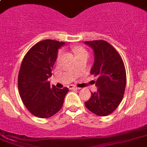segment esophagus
<instances>
[{
	"label": "esophagus",
	"mask_w": 147,
	"mask_h": 147,
	"mask_svg": "<svg viewBox=\"0 0 147 147\" xmlns=\"http://www.w3.org/2000/svg\"><path fill=\"white\" fill-rule=\"evenodd\" d=\"M69 88L70 90H73V89H77V90H79L80 89V88H78V87H76L75 86H73V85H69Z\"/></svg>",
	"instance_id": "34e87169"
}]
</instances>
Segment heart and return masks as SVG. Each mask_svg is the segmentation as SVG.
Here are the masks:
<instances>
[{
	"label": "heart",
	"instance_id": "heart-1",
	"mask_svg": "<svg viewBox=\"0 0 147 147\" xmlns=\"http://www.w3.org/2000/svg\"><path fill=\"white\" fill-rule=\"evenodd\" d=\"M72 51H73L74 53L76 55V56L78 58L82 57V56H88V52H87L86 50L84 47H80V46L74 47L72 48ZM62 53H63V51H61L59 53V58L62 55Z\"/></svg>",
	"mask_w": 147,
	"mask_h": 147
}]
</instances>
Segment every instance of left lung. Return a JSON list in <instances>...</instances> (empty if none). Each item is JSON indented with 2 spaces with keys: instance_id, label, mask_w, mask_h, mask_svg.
Returning a JSON list of instances; mask_svg holds the SVG:
<instances>
[{
  "instance_id": "left-lung-1",
  "label": "left lung",
  "mask_w": 147,
  "mask_h": 147,
  "mask_svg": "<svg viewBox=\"0 0 147 147\" xmlns=\"http://www.w3.org/2000/svg\"><path fill=\"white\" fill-rule=\"evenodd\" d=\"M92 48L94 61L91 74L97 76V91L92 93L85 105L97 116L113 113L121 102L126 86V71L124 62L116 49L104 40L84 42Z\"/></svg>"
}]
</instances>
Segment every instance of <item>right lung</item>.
<instances>
[{
    "mask_svg": "<svg viewBox=\"0 0 147 147\" xmlns=\"http://www.w3.org/2000/svg\"><path fill=\"white\" fill-rule=\"evenodd\" d=\"M64 42L45 39L33 46L25 55L18 75V89L22 102L39 118H49L59 111L68 88L51 86L48 78L58 51Z\"/></svg>",
    "mask_w": 147,
    "mask_h": 147,
    "instance_id": "add662e5",
    "label": "right lung"
}]
</instances>
